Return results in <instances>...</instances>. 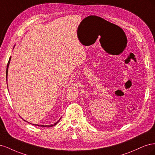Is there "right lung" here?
<instances>
[{
    "label": "right lung",
    "mask_w": 155,
    "mask_h": 155,
    "mask_svg": "<svg viewBox=\"0 0 155 155\" xmlns=\"http://www.w3.org/2000/svg\"><path fill=\"white\" fill-rule=\"evenodd\" d=\"M10 60H11V57L10 58V59H9V61H8V65H7V68H6V81H7V79H8V67H9V65H10ZM60 119H61V118H60ZM60 119H59L58 121H56V122H55V124H51V125H37V124H31V123L28 122V121H27V122H28V123H29V124H30L34 125H37V126H39V127H51L54 126V125H55L56 124H58L59 123V121ZM25 121H26V120H25Z\"/></svg>",
    "instance_id": "obj_1"
}]
</instances>
